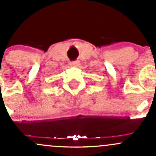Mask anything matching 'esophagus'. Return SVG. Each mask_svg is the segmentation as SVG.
<instances>
[{
  "label": "esophagus",
  "mask_w": 156,
  "mask_h": 156,
  "mask_svg": "<svg viewBox=\"0 0 156 156\" xmlns=\"http://www.w3.org/2000/svg\"><path fill=\"white\" fill-rule=\"evenodd\" d=\"M79 61L78 60H75V61H72L71 63H70V65L73 66H78V65H79Z\"/></svg>",
  "instance_id": "obj_1"
}]
</instances>
